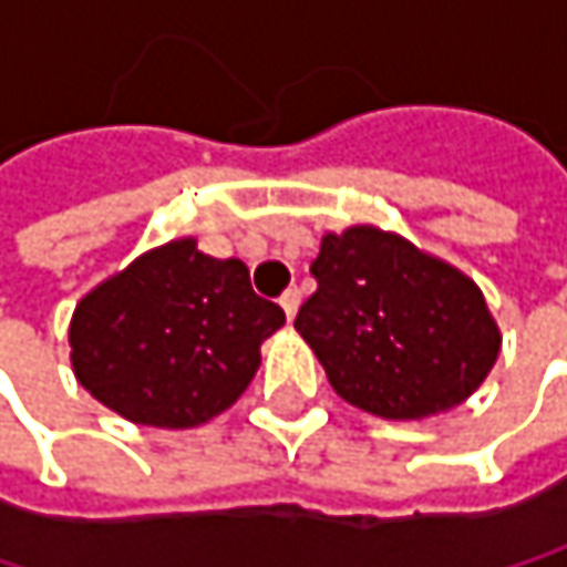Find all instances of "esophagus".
<instances>
[{
	"mask_svg": "<svg viewBox=\"0 0 567 567\" xmlns=\"http://www.w3.org/2000/svg\"><path fill=\"white\" fill-rule=\"evenodd\" d=\"M282 308L288 318H295V311H298V305H301V288H285L282 291Z\"/></svg>",
	"mask_w": 567,
	"mask_h": 567,
	"instance_id": "34e87169",
	"label": "esophagus"
}]
</instances>
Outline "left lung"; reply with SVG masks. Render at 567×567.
<instances>
[{"mask_svg": "<svg viewBox=\"0 0 567 567\" xmlns=\"http://www.w3.org/2000/svg\"><path fill=\"white\" fill-rule=\"evenodd\" d=\"M311 276L318 288L295 328L334 394L368 413H443L473 394L499 358V328L476 282L394 233H328Z\"/></svg>", "mask_w": 567, "mask_h": 567, "instance_id": "1", "label": "left lung"}]
</instances>
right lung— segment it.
I'll list each match as a JSON object with an SVG mask.
<instances>
[{"label": "right lung", "mask_w": 567, "mask_h": 567, "mask_svg": "<svg viewBox=\"0 0 567 567\" xmlns=\"http://www.w3.org/2000/svg\"><path fill=\"white\" fill-rule=\"evenodd\" d=\"M285 311L252 291L239 259L167 243L97 285L71 318V364L114 413L186 430L233 406Z\"/></svg>", "instance_id": "add662e5"}]
</instances>
